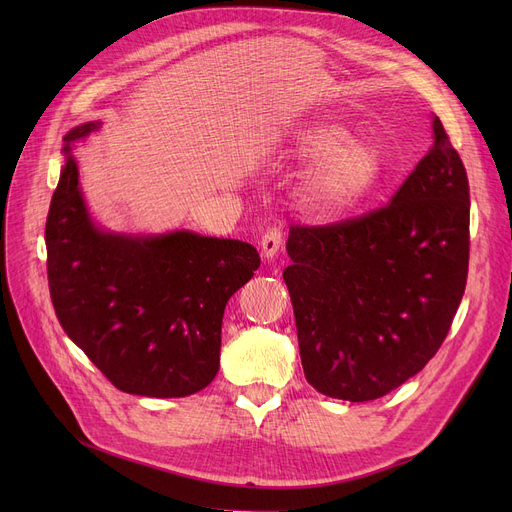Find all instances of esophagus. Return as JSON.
I'll use <instances>...</instances> for the list:
<instances>
[{"label":"esophagus","mask_w":512,"mask_h":512,"mask_svg":"<svg viewBox=\"0 0 512 512\" xmlns=\"http://www.w3.org/2000/svg\"><path fill=\"white\" fill-rule=\"evenodd\" d=\"M261 253L270 259V257H274L278 251H280V247H282V230L278 228V226H272V228H267L265 232H263V236H261Z\"/></svg>","instance_id":"obj_1"}]
</instances>
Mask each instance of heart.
I'll return each instance as SVG.
<instances>
[{
    "mask_svg": "<svg viewBox=\"0 0 512 512\" xmlns=\"http://www.w3.org/2000/svg\"><path fill=\"white\" fill-rule=\"evenodd\" d=\"M297 153L315 159L305 180L307 203L326 215L357 209L382 180V157L371 145L348 139L336 122L317 120L297 137Z\"/></svg>",
    "mask_w": 512,
    "mask_h": 512,
    "instance_id": "1",
    "label": "heart"
}]
</instances>
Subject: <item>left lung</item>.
Returning a JSON list of instances; mask_svg holds the SVG:
<instances>
[{"mask_svg":"<svg viewBox=\"0 0 512 512\" xmlns=\"http://www.w3.org/2000/svg\"><path fill=\"white\" fill-rule=\"evenodd\" d=\"M434 147L388 205L334 224H292L282 278L307 382L380 398L442 346L469 272V180L438 116Z\"/></svg>","mask_w":512,"mask_h":512,"instance_id":"1","label":"left lung"}]
</instances>
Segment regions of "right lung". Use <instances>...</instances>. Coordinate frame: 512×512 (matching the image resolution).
<instances>
[{"label": "right lung", "mask_w": 512, "mask_h": 512, "mask_svg": "<svg viewBox=\"0 0 512 512\" xmlns=\"http://www.w3.org/2000/svg\"><path fill=\"white\" fill-rule=\"evenodd\" d=\"M97 126L70 130L64 151ZM45 245L49 294L64 332L118 390L153 398L211 384L226 303L261 263L253 245L232 238L99 232L70 155L51 197Z\"/></svg>", "instance_id": "1"}]
</instances>
